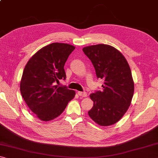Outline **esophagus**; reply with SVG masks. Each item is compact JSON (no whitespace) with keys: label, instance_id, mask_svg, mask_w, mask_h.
Listing matches in <instances>:
<instances>
[{"label":"esophagus","instance_id":"obj_1","mask_svg":"<svg viewBox=\"0 0 158 158\" xmlns=\"http://www.w3.org/2000/svg\"><path fill=\"white\" fill-rule=\"evenodd\" d=\"M78 95L81 97H86L87 96V93L86 92H81V91H78Z\"/></svg>","mask_w":158,"mask_h":158}]
</instances>
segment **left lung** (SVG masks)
<instances>
[{
  "instance_id": "obj_1",
  "label": "left lung",
  "mask_w": 158,
  "mask_h": 158,
  "mask_svg": "<svg viewBox=\"0 0 158 158\" xmlns=\"http://www.w3.org/2000/svg\"><path fill=\"white\" fill-rule=\"evenodd\" d=\"M91 60L98 78L105 80L102 90L90 97L93 106L89 116L101 126L115 124L129 108L134 94V81L127 60L118 50L107 44L83 48Z\"/></svg>"
}]
</instances>
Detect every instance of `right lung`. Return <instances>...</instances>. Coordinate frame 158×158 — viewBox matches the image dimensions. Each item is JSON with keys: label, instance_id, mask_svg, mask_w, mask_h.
I'll use <instances>...</instances> for the list:
<instances>
[{"label": "right lung", "instance_id": "1", "mask_svg": "<svg viewBox=\"0 0 158 158\" xmlns=\"http://www.w3.org/2000/svg\"><path fill=\"white\" fill-rule=\"evenodd\" d=\"M75 47L65 43L50 44L35 53L23 69L20 91L26 105L43 121L63 113L75 91L55 85L66 79L64 65Z\"/></svg>", "mask_w": 158, "mask_h": 158}]
</instances>
